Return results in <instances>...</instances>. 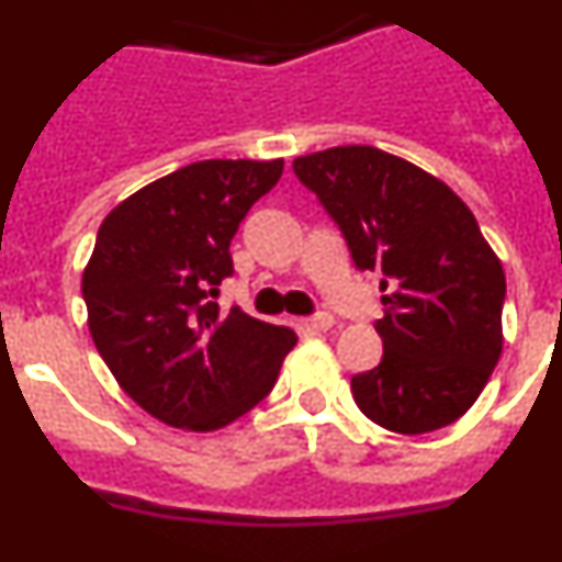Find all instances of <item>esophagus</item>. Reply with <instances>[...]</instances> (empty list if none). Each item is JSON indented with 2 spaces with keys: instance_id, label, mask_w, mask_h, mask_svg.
I'll return each instance as SVG.
<instances>
[{
  "instance_id": "34e87169",
  "label": "esophagus",
  "mask_w": 562,
  "mask_h": 562,
  "mask_svg": "<svg viewBox=\"0 0 562 562\" xmlns=\"http://www.w3.org/2000/svg\"><path fill=\"white\" fill-rule=\"evenodd\" d=\"M331 326H335V317L331 315H315L304 321V329L312 331V335H315V331H329Z\"/></svg>"
}]
</instances>
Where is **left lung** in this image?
Instances as JSON below:
<instances>
[{"instance_id":"1","label":"left lung","mask_w":562,"mask_h":562,"mask_svg":"<svg viewBox=\"0 0 562 562\" xmlns=\"http://www.w3.org/2000/svg\"><path fill=\"white\" fill-rule=\"evenodd\" d=\"M340 227L357 270H380L382 360L351 376L357 408L430 434L473 408L504 349L506 278L473 211L434 173L374 146L292 162Z\"/></svg>"}]
</instances>
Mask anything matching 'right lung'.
<instances>
[{"mask_svg": "<svg viewBox=\"0 0 562 562\" xmlns=\"http://www.w3.org/2000/svg\"><path fill=\"white\" fill-rule=\"evenodd\" d=\"M284 160H202L140 188L103 220L81 278L89 335L154 419L220 430L272 391L295 331L211 297L231 238Z\"/></svg>", "mask_w": 562, "mask_h": 562, "instance_id": "right-lung-1", "label": "right lung"}]
</instances>
